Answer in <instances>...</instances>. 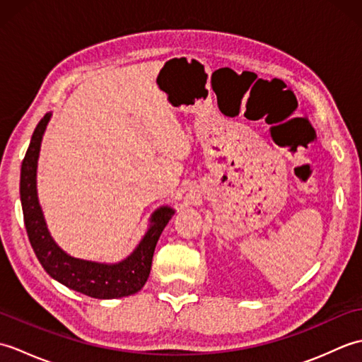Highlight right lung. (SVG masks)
<instances>
[{
    "label": "right lung",
    "mask_w": 362,
    "mask_h": 362,
    "mask_svg": "<svg viewBox=\"0 0 362 362\" xmlns=\"http://www.w3.org/2000/svg\"><path fill=\"white\" fill-rule=\"evenodd\" d=\"M51 119L46 113L38 122L30 144L21 165L20 197L23 216L35 257L43 269L54 280L65 284L66 288L78 291L93 298H119L132 296L140 291L148 280L153 250L163 228L173 218L171 206H160L151 216V226L136 249L130 255L115 264L96 263L68 255L59 247L48 232L43 218L42 206L37 197V161L45 129Z\"/></svg>",
    "instance_id": "add662e5"
}]
</instances>
